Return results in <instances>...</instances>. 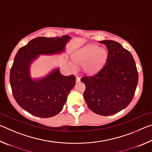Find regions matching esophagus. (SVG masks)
<instances>
[{
    "mask_svg": "<svg viewBox=\"0 0 152 152\" xmlns=\"http://www.w3.org/2000/svg\"><path fill=\"white\" fill-rule=\"evenodd\" d=\"M80 81V78L78 76H76V82H79Z\"/></svg>",
    "mask_w": 152,
    "mask_h": 152,
    "instance_id": "obj_1",
    "label": "esophagus"
}]
</instances>
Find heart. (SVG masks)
<instances>
[{
	"mask_svg": "<svg viewBox=\"0 0 152 152\" xmlns=\"http://www.w3.org/2000/svg\"><path fill=\"white\" fill-rule=\"evenodd\" d=\"M107 56V50L95 45L84 46L77 50L73 54V60L78 65L84 66L88 73L95 72L104 64ZM74 68V66L72 64Z\"/></svg>",
	"mask_w": 152,
	"mask_h": 152,
	"instance_id": "heart-1",
	"label": "heart"
}]
</instances>
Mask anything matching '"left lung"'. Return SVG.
Listing matches in <instances>:
<instances>
[{"mask_svg": "<svg viewBox=\"0 0 152 152\" xmlns=\"http://www.w3.org/2000/svg\"><path fill=\"white\" fill-rule=\"evenodd\" d=\"M99 43L108 50L106 64L92 76H84V98L96 114L109 116L125 109L131 102L138 83V72L132 55L119 43L103 40Z\"/></svg>", "mask_w": 152, "mask_h": 152, "instance_id": "left-lung-1", "label": "left lung"}]
</instances>
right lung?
I'll return each instance as SVG.
<instances>
[{
  "mask_svg": "<svg viewBox=\"0 0 152 152\" xmlns=\"http://www.w3.org/2000/svg\"><path fill=\"white\" fill-rule=\"evenodd\" d=\"M71 39L69 35L36 37L17 51L10 72V84L15 101L30 114L48 118L62 110L68 94L75 86L76 77L64 76L58 67L45 76L33 78L31 66L39 56L65 53Z\"/></svg>",
  "mask_w": 152,
  "mask_h": 152,
  "instance_id": "right-lung-1",
  "label": "right lung"
}]
</instances>
